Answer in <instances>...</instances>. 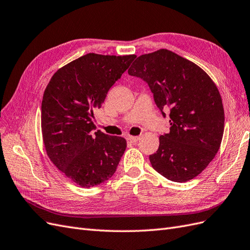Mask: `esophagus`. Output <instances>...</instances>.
I'll return each mask as SVG.
<instances>
[{
  "label": "esophagus",
  "instance_id": "1",
  "mask_svg": "<svg viewBox=\"0 0 250 250\" xmlns=\"http://www.w3.org/2000/svg\"><path fill=\"white\" fill-rule=\"evenodd\" d=\"M127 141L132 143V144H134V143H137V142L139 141V137H132V135H128V137H127Z\"/></svg>",
  "mask_w": 250,
  "mask_h": 250
}]
</instances>
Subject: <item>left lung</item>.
<instances>
[{
    "label": "left lung",
    "mask_w": 250,
    "mask_h": 250,
    "mask_svg": "<svg viewBox=\"0 0 250 250\" xmlns=\"http://www.w3.org/2000/svg\"><path fill=\"white\" fill-rule=\"evenodd\" d=\"M148 83L154 102L166 117L170 132L149 156L153 169L175 183L191 180L208 167L221 145L224 109L220 93L197 64L161 49L139 56L128 70Z\"/></svg>",
    "instance_id": "left-lung-1"
}]
</instances>
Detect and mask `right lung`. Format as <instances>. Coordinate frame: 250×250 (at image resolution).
<instances>
[{
    "label": "right lung",
    "mask_w": 250,
    "mask_h": 250,
    "mask_svg": "<svg viewBox=\"0 0 250 250\" xmlns=\"http://www.w3.org/2000/svg\"><path fill=\"white\" fill-rule=\"evenodd\" d=\"M135 55L88 53L53 75L42 102V132L51 162L82 188H93L115 174L127 143L98 130L94 112Z\"/></svg>",
    "instance_id": "right-lung-1"
}]
</instances>
